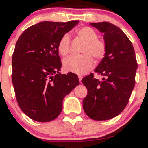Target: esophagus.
I'll list each match as a JSON object with an SVG mask.
<instances>
[{"mask_svg": "<svg viewBox=\"0 0 148 148\" xmlns=\"http://www.w3.org/2000/svg\"><path fill=\"white\" fill-rule=\"evenodd\" d=\"M83 79V76H79V81H81V80Z\"/></svg>", "mask_w": 148, "mask_h": 148, "instance_id": "1", "label": "esophagus"}]
</instances>
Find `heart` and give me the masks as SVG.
Segmentation results:
<instances>
[{"label": "heart", "instance_id": "heart-1", "mask_svg": "<svg viewBox=\"0 0 148 148\" xmlns=\"http://www.w3.org/2000/svg\"><path fill=\"white\" fill-rule=\"evenodd\" d=\"M79 37L86 41L81 56H70L63 60L64 68L67 72L75 74H86L94 65V60L92 56L96 59H101L106 53V44L97 38V33L93 28L88 26L81 27L76 30ZM71 39L69 34H64L60 38L58 45V51L62 56H67L70 52Z\"/></svg>", "mask_w": 148, "mask_h": 148}]
</instances>
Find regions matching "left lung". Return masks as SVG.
I'll return each mask as SVG.
<instances>
[{"instance_id": "8db88e82", "label": "left lung", "mask_w": 148, "mask_h": 148, "mask_svg": "<svg viewBox=\"0 0 148 148\" xmlns=\"http://www.w3.org/2000/svg\"><path fill=\"white\" fill-rule=\"evenodd\" d=\"M90 24L103 34L106 49L95 69L103 76L101 81L95 79L93 74L82 79L88 90L83 108L92 120H106L126 107L135 85L138 64L133 45L120 28L109 22Z\"/></svg>"}]
</instances>
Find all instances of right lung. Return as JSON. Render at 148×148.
<instances>
[{"mask_svg":"<svg viewBox=\"0 0 148 148\" xmlns=\"http://www.w3.org/2000/svg\"><path fill=\"white\" fill-rule=\"evenodd\" d=\"M79 21H43L20 35L12 58L13 86L21 111L32 120L49 122L60 115L64 97L79 85L74 73L60 74L58 45Z\"/></svg>","mask_w":148,"mask_h":148,"instance_id":"1","label":"right lung"}]
</instances>
